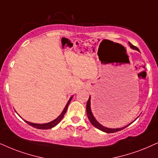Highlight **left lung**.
Instances as JSON below:
<instances>
[{
    "instance_id": "obj_1",
    "label": "left lung",
    "mask_w": 158,
    "mask_h": 158,
    "mask_svg": "<svg viewBox=\"0 0 158 158\" xmlns=\"http://www.w3.org/2000/svg\"><path fill=\"white\" fill-rule=\"evenodd\" d=\"M129 45H130V47H131L132 49H135V50L140 52V51H139V49H138L136 47H135V46H133V44H131L130 43V42H129ZM90 99H91V97L89 96L88 101H87V106H86V108H87V109H87V117H88L89 120L91 123L92 125H93V126H95V127H96V128L99 129L100 131H103V132H105V133H115V132H117V131H122V130H123L124 128H125V127H127V126H129V125H131V124L133 123V122H132V123H129L128 125H126V126H125V127H120V128H109V127H106L103 126V125H101V124H100L96 120V119L95 118V117H94V115L93 114V112H92L91 107H90ZM138 117H137V118H138ZM134 121H133V122H134Z\"/></svg>"
}]
</instances>
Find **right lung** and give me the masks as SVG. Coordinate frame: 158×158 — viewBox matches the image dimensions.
I'll return each instance as SVG.
<instances>
[{"instance_id": "1", "label": "right lung", "mask_w": 158, "mask_h": 158, "mask_svg": "<svg viewBox=\"0 0 158 158\" xmlns=\"http://www.w3.org/2000/svg\"><path fill=\"white\" fill-rule=\"evenodd\" d=\"M73 95H72L71 98H70L69 101H68L67 104L65 105V106L64 108V109H63V111H62V113L60 114L58 117H57L55 119H54V120L49 122V123H44V124H39V123H31V122H28L27 120H25V119H24V121L26 123H27L28 125H31V126L35 127V128H37V129H41V130H47V129H51L52 128V127H55L56 125L58 124L62 120V119H63V117H64L65 112H66L67 111V109H68V106H69L70 102H71V99H72ZM20 117V116H19Z\"/></svg>"}]
</instances>
